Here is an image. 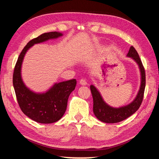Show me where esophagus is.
Returning <instances> with one entry per match:
<instances>
[{"instance_id":"esophagus-1","label":"esophagus","mask_w":159,"mask_h":159,"mask_svg":"<svg viewBox=\"0 0 159 159\" xmlns=\"http://www.w3.org/2000/svg\"><path fill=\"white\" fill-rule=\"evenodd\" d=\"M79 83H80L81 85H87V81H86L85 79H82L80 80Z\"/></svg>"}]
</instances>
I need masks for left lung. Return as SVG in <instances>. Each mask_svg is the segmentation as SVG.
Returning <instances> with one entry per match:
<instances>
[{
  "label": "left lung",
  "mask_w": 159,
  "mask_h": 159,
  "mask_svg": "<svg viewBox=\"0 0 159 159\" xmlns=\"http://www.w3.org/2000/svg\"><path fill=\"white\" fill-rule=\"evenodd\" d=\"M127 56L132 58L138 64L141 71V82L139 91L134 100L131 103L119 108L110 107L102 99L100 93L94 85H90V89L93 97V111L98 120L107 123H116L125 120L132 116L139 110L143 99L145 88V72L143 65L140 59L138 52L131 46Z\"/></svg>",
  "instance_id": "8db88e82"
}]
</instances>
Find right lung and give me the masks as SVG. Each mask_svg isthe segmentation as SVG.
Masks as SVG:
<instances>
[{"label": "right lung", "mask_w": 159, "mask_h": 159, "mask_svg": "<svg viewBox=\"0 0 159 159\" xmlns=\"http://www.w3.org/2000/svg\"><path fill=\"white\" fill-rule=\"evenodd\" d=\"M63 34L57 32L44 33L31 40L18 57L13 74V85L22 111L40 123H52L60 120L67 109V100L76 85V79L55 83L45 93H35L27 88L21 78V65L27 51L37 43L57 39Z\"/></svg>", "instance_id": "obj_1"}]
</instances>
